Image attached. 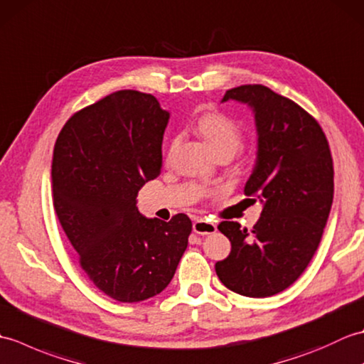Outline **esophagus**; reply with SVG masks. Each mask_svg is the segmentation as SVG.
<instances>
[{
	"label": "esophagus",
	"mask_w": 364,
	"mask_h": 364,
	"mask_svg": "<svg viewBox=\"0 0 364 364\" xmlns=\"http://www.w3.org/2000/svg\"><path fill=\"white\" fill-rule=\"evenodd\" d=\"M192 230H194L197 235H211L218 230V227H215L214 222L208 219H196V222L192 223Z\"/></svg>",
	"instance_id": "1"
}]
</instances>
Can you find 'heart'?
<instances>
[{"label": "heart", "instance_id": "obj_1", "mask_svg": "<svg viewBox=\"0 0 364 364\" xmlns=\"http://www.w3.org/2000/svg\"><path fill=\"white\" fill-rule=\"evenodd\" d=\"M197 131L211 150L218 154H228L231 158L241 150L244 133L237 123L222 112H208L197 120Z\"/></svg>", "mask_w": 364, "mask_h": 364}]
</instances>
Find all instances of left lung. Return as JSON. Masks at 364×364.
<instances>
[{"instance_id": "8db88e82", "label": "left lung", "mask_w": 364, "mask_h": 364, "mask_svg": "<svg viewBox=\"0 0 364 364\" xmlns=\"http://www.w3.org/2000/svg\"><path fill=\"white\" fill-rule=\"evenodd\" d=\"M250 107L258 151L244 194L262 211L252 231L223 220L231 252L215 262L219 280L245 297H269L304 274L321 242L333 202V159L319 123L292 100L261 84L227 90Z\"/></svg>"}]
</instances>
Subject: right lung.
Segmentation results:
<instances>
[{
	"label": "right lung",
	"instance_id": "right-lung-1",
	"mask_svg": "<svg viewBox=\"0 0 364 364\" xmlns=\"http://www.w3.org/2000/svg\"><path fill=\"white\" fill-rule=\"evenodd\" d=\"M170 114L150 94L119 90L72 115L53 151V202L80 266L100 291L134 304L175 275L192 222L146 219L137 192L161 173Z\"/></svg>",
	"mask_w": 364,
	"mask_h": 364
}]
</instances>
